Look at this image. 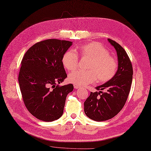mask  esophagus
Segmentation results:
<instances>
[{
  "label": "esophagus",
  "instance_id": "34e87169",
  "mask_svg": "<svg viewBox=\"0 0 151 151\" xmlns=\"http://www.w3.org/2000/svg\"><path fill=\"white\" fill-rule=\"evenodd\" d=\"M74 88L75 89H80L81 88V87L80 86H77V85H75V84H74Z\"/></svg>",
  "mask_w": 151,
  "mask_h": 151
}]
</instances>
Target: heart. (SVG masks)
<instances>
[{
	"label": "heart",
	"instance_id": "obj_1",
	"mask_svg": "<svg viewBox=\"0 0 151 151\" xmlns=\"http://www.w3.org/2000/svg\"><path fill=\"white\" fill-rule=\"evenodd\" d=\"M76 52L81 58H88L89 61L86 65L87 70H78L68 76V81L75 85L82 86L96 81L105 83L115 76L118 67L117 60L109 54L108 50L99 42L84 44ZM62 64L67 70L77 69L79 58L73 50H68L62 58Z\"/></svg>",
	"mask_w": 151,
	"mask_h": 151
}]
</instances>
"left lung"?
Here are the masks:
<instances>
[{
  "mask_svg": "<svg viewBox=\"0 0 151 151\" xmlns=\"http://www.w3.org/2000/svg\"><path fill=\"white\" fill-rule=\"evenodd\" d=\"M117 51L118 69L115 76L105 84L97 87L99 92H91L84 103L86 115L96 121L113 118L121 111L127 100L133 78V68L128 54L115 41L108 38ZM106 91L103 92L102 91Z\"/></svg>",
  "mask_w": 151,
  "mask_h": 151,
  "instance_id": "obj_1",
  "label": "left lung"
}]
</instances>
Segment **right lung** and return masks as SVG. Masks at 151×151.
<instances>
[{
  "mask_svg": "<svg viewBox=\"0 0 151 151\" xmlns=\"http://www.w3.org/2000/svg\"><path fill=\"white\" fill-rule=\"evenodd\" d=\"M71 45L69 41L47 39L31 46L22 59L18 81L22 100L38 119L51 122L63 114L73 85H59L67 77L62 58Z\"/></svg>",
  "mask_w": 151,
  "mask_h": 151,
  "instance_id": "1",
  "label": "right lung"
}]
</instances>
